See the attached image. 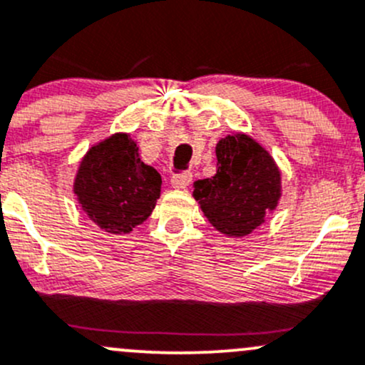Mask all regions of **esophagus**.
Returning a JSON list of instances; mask_svg holds the SVG:
<instances>
[{
  "mask_svg": "<svg viewBox=\"0 0 365 365\" xmlns=\"http://www.w3.org/2000/svg\"><path fill=\"white\" fill-rule=\"evenodd\" d=\"M190 182H192L190 171H182V173H175L171 176V185H173V189H185Z\"/></svg>",
  "mask_w": 365,
  "mask_h": 365,
  "instance_id": "34e87169",
  "label": "esophagus"
}]
</instances>
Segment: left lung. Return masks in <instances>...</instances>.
<instances>
[{
    "label": "left lung",
    "mask_w": 365,
    "mask_h": 365,
    "mask_svg": "<svg viewBox=\"0 0 365 365\" xmlns=\"http://www.w3.org/2000/svg\"><path fill=\"white\" fill-rule=\"evenodd\" d=\"M216 159V175L194 183V197L216 230L242 237L277 207L280 171L272 155L244 133L220 140Z\"/></svg>",
    "instance_id": "8db88e82"
}]
</instances>
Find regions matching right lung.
I'll list each match as a JSON object with an SVG mask.
<instances>
[{"mask_svg":"<svg viewBox=\"0 0 365 365\" xmlns=\"http://www.w3.org/2000/svg\"><path fill=\"white\" fill-rule=\"evenodd\" d=\"M161 175L142 163L137 142L115 133L88 150L74 180L83 211L109 234H128L149 218Z\"/></svg>","mask_w":365,"mask_h":365,"instance_id":"right-lung-1","label":"right lung"}]
</instances>
